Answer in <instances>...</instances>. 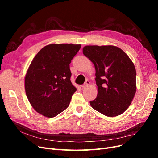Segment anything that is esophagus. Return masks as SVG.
<instances>
[{"label": "esophagus", "instance_id": "1", "mask_svg": "<svg viewBox=\"0 0 158 158\" xmlns=\"http://www.w3.org/2000/svg\"><path fill=\"white\" fill-rule=\"evenodd\" d=\"M89 85V81L88 80H85V82H84V84L81 85V86H82V88H85V87H87Z\"/></svg>", "mask_w": 158, "mask_h": 158}]
</instances>
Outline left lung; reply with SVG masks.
<instances>
[{
  "instance_id": "obj_1",
  "label": "left lung",
  "mask_w": 158,
  "mask_h": 158,
  "mask_svg": "<svg viewBox=\"0 0 158 158\" xmlns=\"http://www.w3.org/2000/svg\"><path fill=\"white\" fill-rule=\"evenodd\" d=\"M83 53L94 63L98 95L91 106L107 117L125 112L136 93V73L132 60L115 46H85Z\"/></svg>"
}]
</instances>
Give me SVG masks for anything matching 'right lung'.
Here are the masks:
<instances>
[{"label": "right lung", "instance_id": "1", "mask_svg": "<svg viewBox=\"0 0 158 158\" xmlns=\"http://www.w3.org/2000/svg\"><path fill=\"white\" fill-rule=\"evenodd\" d=\"M80 45L51 44L33 59L25 78L28 100L37 112L54 117L67 108L76 88L72 84L70 64Z\"/></svg>", "mask_w": 158, "mask_h": 158}]
</instances>
